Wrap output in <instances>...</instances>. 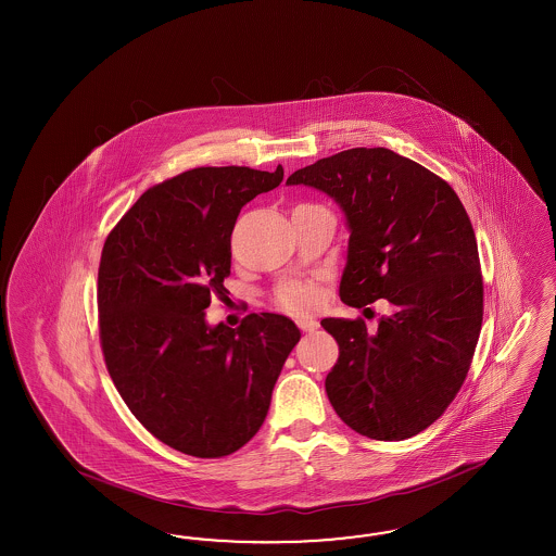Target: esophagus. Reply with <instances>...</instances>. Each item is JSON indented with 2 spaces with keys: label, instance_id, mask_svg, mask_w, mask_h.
<instances>
[{
  "label": "esophagus",
  "instance_id": "34e87169",
  "mask_svg": "<svg viewBox=\"0 0 556 556\" xmlns=\"http://www.w3.org/2000/svg\"><path fill=\"white\" fill-rule=\"evenodd\" d=\"M318 326H320V324L316 320H312V318H300V320H298V328L303 330V332H314V330H318Z\"/></svg>",
  "mask_w": 556,
  "mask_h": 556
}]
</instances>
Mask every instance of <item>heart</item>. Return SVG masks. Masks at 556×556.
<instances>
[{
	"label": "heart",
	"mask_w": 556,
	"mask_h": 556,
	"mask_svg": "<svg viewBox=\"0 0 556 556\" xmlns=\"http://www.w3.org/2000/svg\"><path fill=\"white\" fill-rule=\"evenodd\" d=\"M275 300L279 303L281 309L293 316H305L312 309L318 307L321 300V289L318 281L307 279V281H289L277 289Z\"/></svg>",
	"instance_id": "b5f03b06"
}]
</instances>
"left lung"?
<instances>
[{"label":"left lung","mask_w":556,"mask_h":556,"mask_svg":"<svg viewBox=\"0 0 556 556\" xmlns=\"http://www.w3.org/2000/svg\"><path fill=\"white\" fill-rule=\"evenodd\" d=\"M287 184L320 189L346 214L340 300L391 305L375 332L363 318L321 320L338 342L330 404L363 437H416L463 388L481 332L483 275L465 205L442 177L383 147L326 156Z\"/></svg>","instance_id":"8db88e82"}]
</instances>
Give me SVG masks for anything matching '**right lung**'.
Masks as SVG:
<instances>
[{"label":"right lung","mask_w":556,"mask_h":556,"mask_svg":"<svg viewBox=\"0 0 556 556\" xmlns=\"http://www.w3.org/2000/svg\"><path fill=\"white\" fill-rule=\"evenodd\" d=\"M283 181V167H198L147 189L103 242L101 353L124 404L152 437L198 458L244 446L300 340L279 314L238 328L205 324L226 293L242 205Z\"/></svg>","instance_id":"add662e5"}]
</instances>
